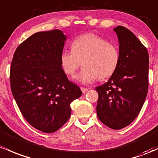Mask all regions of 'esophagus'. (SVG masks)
Returning a JSON list of instances; mask_svg holds the SVG:
<instances>
[{"mask_svg":"<svg viewBox=\"0 0 158 158\" xmlns=\"http://www.w3.org/2000/svg\"><path fill=\"white\" fill-rule=\"evenodd\" d=\"M81 91H82L83 93H86V92H87L88 90H89V89H87V88H84V87H81Z\"/></svg>","mask_w":158,"mask_h":158,"instance_id":"esophagus-1","label":"esophagus"}]
</instances>
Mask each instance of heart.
<instances>
[{
  "label": "heart",
  "instance_id": "b5f03b06",
  "mask_svg": "<svg viewBox=\"0 0 158 158\" xmlns=\"http://www.w3.org/2000/svg\"><path fill=\"white\" fill-rule=\"evenodd\" d=\"M72 51H63L60 56L62 69L74 77L82 63L77 79L84 84L109 78L117 69L120 53L115 44L99 35L87 33L76 37L71 44Z\"/></svg>",
  "mask_w": 158,
  "mask_h": 158
}]
</instances>
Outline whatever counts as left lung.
<instances>
[{"label":"left lung","mask_w":158,"mask_h":158,"mask_svg":"<svg viewBox=\"0 0 158 158\" xmlns=\"http://www.w3.org/2000/svg\"><path fill=\"white\" fill-rule=\"evenodd\" d=\"M119 42L120 61L107 83L95 88L98 93L97 116L107 127L118 130L134 121L141 110L148 88L146 48L126 27L114 28Z\"/></svg>","instance_id":"obj_1"}]
</instances>
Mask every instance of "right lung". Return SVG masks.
I'll return each mask as SVG.
<instances>
[{
  "mask_svg": "<svg viewBox=\"0 0 158 158\" xmlns=\"http://www.w3.org/2000/svg\"><path fill=\"white\" fill-rule=\"evenodd\" d=\"M65 39L60 30L34 33L19 45L10 67L18 107L30 125L45 133L56 131L68 121L70 104L82 95L60 65Z\"/></svg>",
  "mask_w": 158,
  "mask_h": 158,
  "instance_id": "obj_1",
  "label": "right lung"
}]
</instances>
